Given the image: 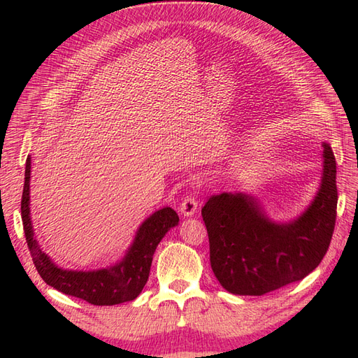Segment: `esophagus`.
<instances>
[{
	"mask_svg": "<svg viewBox=\"0 0 358 358\" xmlns=\"http://www.w3.org/2000/svg\"><path fill=\"white\" fill-rule=\"evenodd\" d=\"M199 208V201H197V196L196 192H191L188 196L182 200L180 203V213L183 216H192L194 213L197 212Z\"/></svg>",
	"mask_w": 358,
	"mask_h": 358,
	"instance_id": "1",
	"label": "esophagus"
}]
</instances>
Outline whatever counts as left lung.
I'll return each instance as SVG.
<instances>
[{
	"mask_svg": "<svg viewBox=\"0 0 358 358\" xmlns=\"http://www.w3.org/2000/svg\"><path fill=\"white\" fill-rule=\"evenodd\" d=\"M324 148L321 188L309 209L289 224L270 222L243 194H220L204 204L210 266L233 294L263 296L315 270L331 242L338 208L336 159Z\"/></svg>",
	"mask_w": 358,
	"mask_h": 358,
	"instance_id": "obj_1",
	"label": "left lung"
}]
</instances>
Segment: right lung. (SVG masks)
Masks as SVG:
<instances>
[{"label":"right lung","instance_id":"obj_1","mask_svg":"<svg viewBox=\"0 0 358 358\" xmlns=\"http://www.w3.org/2000/svg\"><path fill=\"white\" fill-rule=\"evenodd\" d=\"M29 176L31 159L25 164V183L20 215H22L24 233L38 275L43 280L67 296H73L91 303L95 306H112L124 301L134 300L148 282L154 252L162 237L178 225L179 216L171 208L155 212L142 224L133 246L121 263L95 272H73L62 270L50 262V258L41 251L29 220Z\"/></svg>","mask_w":358,"mask_h":358}]
</instances>
